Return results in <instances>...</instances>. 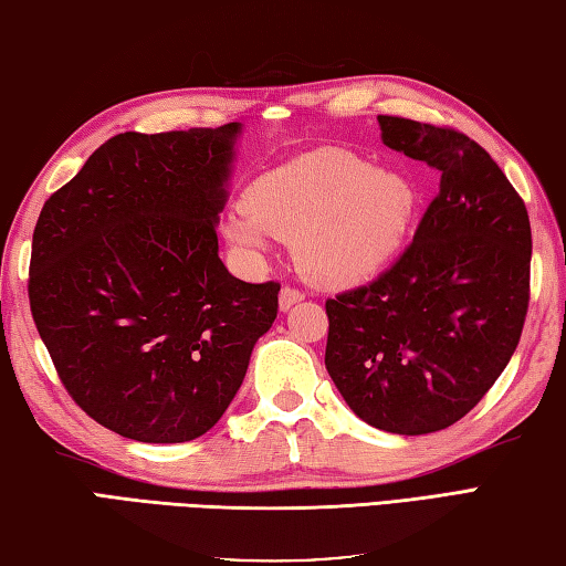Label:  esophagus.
Here are the masks:
<instances>
[{"mask_svg": "<svg viewBox=\"0 0 566 566\" xmlns=\"http://www.w3.org/2000/svg\"><path fill=\"white\" fill-rule=\"evenodd\" d=\"M303 297H305V295H303L301 291H295V287H287V285H285L283 291H281V295H279V305H281V311H283V313H287L295 303H301Z\"/></svg>", "mask_w": 566, "mask_h": 566, "instance_id": "1", "label": "esophagus"}]
</instances>
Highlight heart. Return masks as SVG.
Segmentation results:
<instances>
[{"instance_id": "obj_1", "label": "heart", "mask_w": 566, "mask_h": 566, "mask_svg": "<svg viewBox=\"0 0 566 566\" xmlns=\"http://www.w3.org/2000/svg\"><path fill=\"white\" fill-rule=\"evenodd\" d=\"M243 205L221 221V237L243 259H261L273 237L293 241L307 281L345 287L375 279L397 259L419 195L409 177L327 147L255 177Z\"/></svg>"}]
</instances>
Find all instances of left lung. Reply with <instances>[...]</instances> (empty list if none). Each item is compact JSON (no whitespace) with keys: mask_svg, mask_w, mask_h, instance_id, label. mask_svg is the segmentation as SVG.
Here are the masks:
<instances>
[{"mask_svg":"<svg viewBox=\"0 0 566 566\" xmlns=\"http://www.w3.org/2000/svg\"><path fill=\"white\" fill-rule=\"evenodd\" d=\"M377 120L381 143L439 169L441 185L401 259L325 303V367L361 421L421 436L463 419L513 357L530 303V217L471 137Z\"/></svg>","mask_w":566,"mask_h":566,"instance_id":"obj_1","label":"left lung"}]
</instances>
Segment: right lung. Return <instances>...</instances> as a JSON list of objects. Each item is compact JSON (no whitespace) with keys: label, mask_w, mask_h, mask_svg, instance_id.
<instances>
[{"label":"right lung","mask_w":566,"mask_h":566,"mask_svg":"<svg viewBox=\"0 0 566 566\" xmlns=\"http://www.w3.org/2000/svg\"><path fill=\"white\" fill-rule=\"evenodd\" d=\"M241 133L115 135L39 214L31 315L73 401L125 439L207 433L279 313V283L219 259Z\"/></svg>","instance_id":"right-lung-1"}]
</instances>
